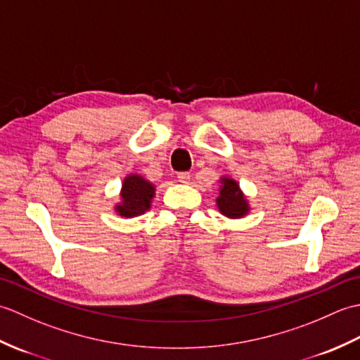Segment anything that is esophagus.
Wrapping results in <instances>:
<instances>
[{"instance_id":"34e87169","label":"esophagus","mask_w":360,"mask_h":360,"mask_svg":"<svg viewBox=\"0 0 360 360\" xmlns=\"http://www.w3.org/2000/svg\"><path fill=\"white\" fill-rule=\"evenodd\" d=\"M178 181H179V182H182V184H188V181H190V173H187V172H181V173H178Z\"/></svg>"}]
</instances>
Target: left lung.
I'll list each match as a JSON object with an SVG mask.
<instances>
[{
	"mask_svg": "<svg viewBox=\"0 0 360 360\" xmlns=\"http://www.w3.org/2000/svg\"><path fill=\"white\" fill-rule=\"evenodd\" d=\"M219 195L217 198V205L221 212V215L227 218H243L246 217L250 207L248 198L244 196L240 184L235 179L223 176L219 179Z\"/></svg>",
	"mask_w": 360,
	"mask_h": 360,
	"instance_id": "1",
	"label": "left lung"
}]
</instances>
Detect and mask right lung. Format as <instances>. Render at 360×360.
I'll list each match as a JSON object with an SVG mask.
<instances>
[{
    "label": "right lung",
    "instance_id": "1",
    "mask_svg": "<svg viewBox=\"0 0 360 360\" xmlns=\"http://www.w3.org/2000/svg\"><path fill=\"white\" fill-rule=\"evenodd\" d=\"M156 187L141 174H128L122 182L120 202L114 205L117 215L124 218H134L150 210L155 198Z\"/></svg>",
    "mask_w": 360,
    "mask_h": 360
}]
</instances>
